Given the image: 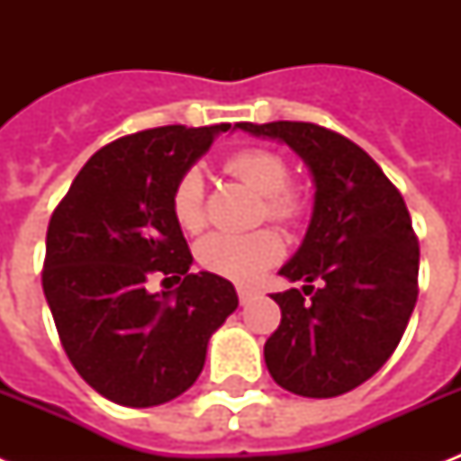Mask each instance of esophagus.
<instances>
[{
	"label": "esophagus",
	"mask_w": 461,
	"mask_h": 461,
	"mask_svg": "<svg viewBox=\"0 0 461 461\" xmlns=\"http://www.w3.org/2000/svg\"><path fill=\"white\" fill-rule=\"evenodd\" d=\"M237 294H239V303H241V306H249V303L256 299V294H253L251 289H246V287H239Z\"/></svg>",
	"instance_id": "34e87169"
}]
</instances>
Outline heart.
Here are the masks:
<instances>
[{
    "instance_id": "1",
    "label": "heart",
    "mask_w": 461,
    "mask_h": 461,
    "mask_svg": "<svg viewBox=\"0 0 461 461\" xmlns=\"http://www.w3.org/2000/svg\"><path fill=\"white\" fill-rule=\"evenodd\" d=\"M224 169L263 195L267 220L287 224L303 212L306 198L302 188L289 181V165L280 153L270 148H241L227 158ZM169 208L184 231H198L205 224V181L195 167L181 172L174 181ZM282 251L280 237L270 230L251 234L212 231L198 241L195 258L208 273L239 285H251L282 258Z\"/></svg>"
}]
</instances>
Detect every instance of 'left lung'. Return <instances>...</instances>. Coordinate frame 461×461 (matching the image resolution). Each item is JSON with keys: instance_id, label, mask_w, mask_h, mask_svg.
<instances>
[{"instance_id": "left-lung-1", "label": "left lung", "mask_w": 461, "mask_h": 461, "mask_svg": "<svg viewBox=\"0 0 461 461\" xmlns=\"http://www.w3.org/2000/svg\"><path fill=\"white\" fill-rule=\"evenodd\" d=\"M237 129L287 143L315 184L303 244L280 270L306 285L273 294L282 321L266 342L267 371L302 397L349 393L393 357L416 306L419 239L404 198L342 133L308 122Z\"/></svg>"}]
</instances>
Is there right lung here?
<instances>
[{"mask_svg":"<svg viewBox=\"0 0 461 461\" xmlns=\"http://www.w3.org/2000/svg\"><path fill=\"white\" fill-rule=\"evenodd\" d=\"M230 126H159L112 140L52 212L42 289L61 347L78 375L122 407L186 393L210 335L239 306L230 280L188 273L194 256L169 208L174 181ZM153 274L185 282L153 295Z\"/></svg>","mask_w":461,"mask_h":461,"instance_id":"right-lung-1","label":"right lung"}]
</instances>
